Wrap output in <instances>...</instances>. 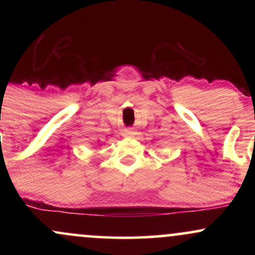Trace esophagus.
<instances>
[{"instance_id":"1","label":"esophagus","mask_w":255,"mask_h":255,"mask_svg":"<svg viewBox=\"0 0 255 255\" xmlns=\"http://www.w3.org/2000/svg\"><path fill=\"white\" fill-rule=\"evenodd\" d=\"M122 136H125V137L134 136V131L129 129V128H126V129L122 130Z\"/></svg>"}]
</instances>
